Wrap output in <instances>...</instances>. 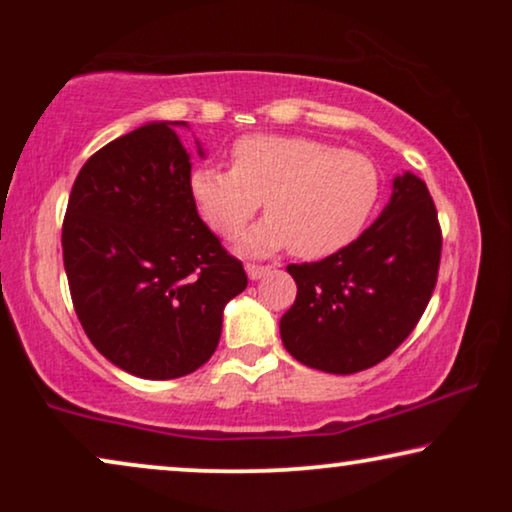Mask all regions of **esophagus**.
Masks as SVG:
<instances>
[{
  "label": "esophagus",
  "instance_id": "1",
  "mask_svg": "<svg viewBox=\"0 0 512 512\" xmlns=\"http://www.w3.org/2000/svg\"><path fill=\"white\" fill-rule=\"evenodd\" d=\"M272 268L270 265H254V263H249L247 265V275H249V279H261L265 272H270Z\"/></svg>",
  "mask_w": 512,
  "mask_h": 512
}]
</instances>
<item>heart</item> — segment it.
Returning a JSON list of instances; mask_svg holds the SVG:
<instances>
[{
  "label": "heart",
  "mask_w": 512,
  "mask_h": 512,
  "mask_svg": "<svg viewBox=\"0 0 512 512\" xmlns=\"http://www.w3.org/2000/svg\"><path fill=\"white\" fill-rule=\"evenodd\" d=\"M198 209L233 240L265 202V219L240 251L268 256L289 247L300 258L335 254L356 240L380 198V174L363 153L305 137L254 135L233 146V167H200L191 177Z\"/></svg>",
  "instance_id": "heart-1"
}]
</instances>
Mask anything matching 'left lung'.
Wrapping results in <instances>:
<instances>
[{
    "instance_id": "obj_1",
    "label": "left lung",
    "mask_w": 512,
    "mask_h": 512,
    "mask_svg": "<svg viewBox=\"0 0 512 512\" xmlns=\"http://www.w3.org/2000/svg\"><path fill=\"white\" fill-rule=\"evenodd\" d=\"M438 214L429 188L396 174L373 226L319 263L289 265L298 296L279 321L293 359L352 375L387 359L412 333L436 289Z\"/></svg>"
}]
</instances>
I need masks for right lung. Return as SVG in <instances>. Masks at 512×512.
Segmentation results:
<instances>
[{"mask_svg":"<svg viewBox=\"0 0 512 512\" xmlns=\"http://www.w3.org/2000/svg\"><path fill=\"white\" fill-rule=\"evenodd\" d=\"M174 128L188 125L144 123L93 153L62 223L83 331L104 359L144 380H174L209 361L223 307L247 289L242 263L198 216L191 153Z\"/></svg>","mask_w":512,"mask_h":512,"instance_id":"right-lung-1","label":"right lung"}]
</instances>
